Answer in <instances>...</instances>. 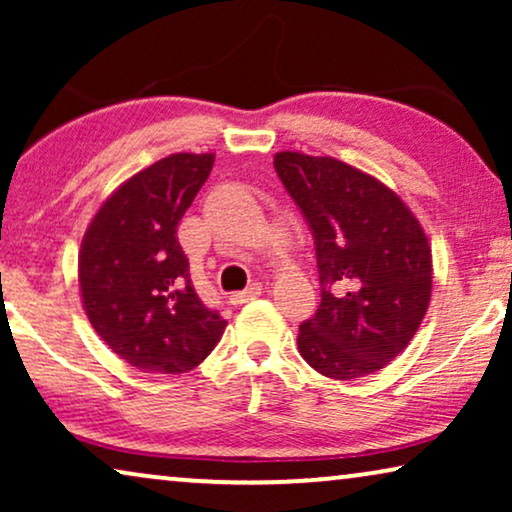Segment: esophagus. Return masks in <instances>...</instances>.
Wrapping results in <instances>:
<instances>
[{
    "label": "esophagus",
    "instance_id": "1",
    "mask_svg": "<svg viewBox=\"0 0 512 512\" xmlns=\"http://www.w3.org/2000/svg\"><path fill=\"white\" fill-rule=\"evenodd\" d=\"M261 293H263V286L254 282V284H249L244 291L233 293V296H230V305H247V303H251V300H256L258 296H261Z\"/></svg>",
    "mask_w": 512,
    "mask_h": 512
}]
</instances>
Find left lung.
I'll return each mask as SVG.
<instances>
[{"mask_svg": "<svg viewBox=\"0 0 512 512\" xmlns=\"http://www.w3.org/2000/svg\"><path fill=\"white\" fill-rule=\"evenodd\" d=\"M277 177L317 249L321 303L298 328V352L331 380L394 361L431 300V247L422 223L370 174L331 156L279 151Z\"/></svg>", "mask_w": 512, "mask_h": 512, "instance_id": "8db88e82", "label": "left lung"}]
</instances>
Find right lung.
I'll list each match as a JSON object with an SVG mask.
<instances>
[{
    "mask_svg": "<svg viewBox=\"0 0 512 512\" xmlns=\"http://www.w3.org/2000/svg\"><path fill=\"white\" fill-rule=\"evenodd\" d=\"M214 153H172L104 200L83 235L79 286L95 333L142 373L179 375L212 354L228 321L193 289L177 228Z\"/></svg>",
    "mask_w": 512,
    "mask_h": 512,
    "instance_id": "add662e5",
    "label": "right lung"
}]
</instances>
